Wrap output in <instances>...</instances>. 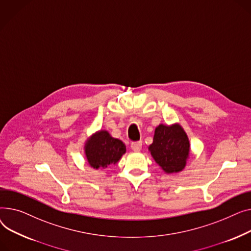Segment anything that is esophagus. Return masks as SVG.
Segmentation results:
<instances>
[{
	"label": "esophagus",
	"instance_id": "1",
	"mask_svg": "<svg viewBox=\"0 0 251 251\" xmlns=\"http://www.w3.org/2000/svg\"><path fill=\"white\" fill-rule=\"evenodd\" d=\"M130 148H131L132 151H135V152L141 151V149H142V142L141 141L140 142H132L130 144Z\"/></svg>",
	"mask_w": 251,
	"mask_h": 251
}]
</instances>
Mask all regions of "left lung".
Returning <instances> with one entry per match:
<instances>
[{
  "instance_id": "1",
  "label": "left lung",
  "mask_w": 251,
  "mask_h": 251,
  "mask_svg": "<svg viewBox=\"0 0 251 251\" xmlns=\"http://www.w3.org/2000/svg\"><path fill=\"white\" fill-rule=\"evenodd\" d=\"M148 150L164 173H178L185 168L189 159L190 143L178 123L160 124L155 128L153 143Z\"/></svg>"
}]
</instances>
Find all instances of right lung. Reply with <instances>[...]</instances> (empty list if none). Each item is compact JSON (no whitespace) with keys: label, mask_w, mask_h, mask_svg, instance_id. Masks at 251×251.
<instances>
[{"label":"right lung","mask_w":251,"mask_h":251,"mask_svg":"<svg viewBox=\"0 0 251 251\" xmlns=\"http://www.w3.org/2000/svg\"><path fill=\"white\" fill-rule=\"evenodd\" d=\"M126 152V145L111 137L106 129L95 131L87 138L84 145L88 164L94 169H105L107 166L115 165Z\"/></svg>","instance_id":"right-lung-1"}]
</instances>
